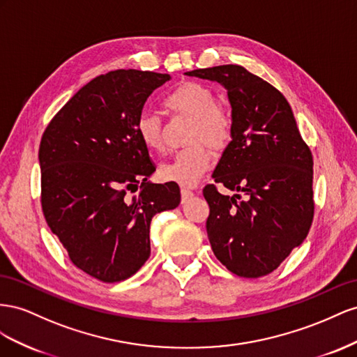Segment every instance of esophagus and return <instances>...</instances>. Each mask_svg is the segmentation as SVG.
<instances>
[{"label":"esophagus","mask_w":357,"mask_h":357,"mask_svg":"<svg viewBox=\"0 0 357 357\" xmlns=\"http://www.w3.org/2000/svg\"><path fill=\"white\" fill-rule=\"evenodd\" d=\"M192 195H195V192H192L190 188H187V187H182L181 188V196H182V200H187V199H190Z\"/></svg>","instance_id":"esophagus-1"}]
</instances>
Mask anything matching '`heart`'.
Listing matches in <instances>:
<instances>
[{
  "instance_id": "obj_1",
  "label": "heart",
  "mask_w": 357,
  "mask_h": 357,
  "mask_svg": "<svg viewBox=\"0 0 357 357\" xmlns=\"http://www.w3.org/2000/svg\"><path fill=\"white\" fill-rule=\"evenodd\" d=\"M162 107L170 115L191 118L187 142L192 145L178 151L170 161L162 162L160 176L182 185H195L212 165L211 149L204 142L213 148L226 144L231 135V118L226 107L217 103L213 91L199 82H185L170 91L162 98ZM136 133L148 151H165L162 122L155 112H140L136 119Z\"/></svg>"
}]
</instances>
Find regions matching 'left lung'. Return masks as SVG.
Listing matches in <instances>:
<instances>
[{
	"mask_svg": "<svg viewBox=\"0 0 357 357\" xmlns=\"http://www.w3.org/2000/svg\"><path fill=\"white\" fill-rule=\"evenodd\" d=\"M185 75L217 80L231 105V142L212 178L242 195L224 196L215 184L203 188L212 251L238 277H263L308 235L314 217L312 154L289 101L266 80L236 64Z\"/></svg>",
	"mask_w": 357,
	"mask_h": 357,
	"instance_id": "left-lung-1",
	"label": "left lung"
}]
</instances>
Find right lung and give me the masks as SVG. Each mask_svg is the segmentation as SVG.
Returning a JSON list of instances; mask_svg holds the SVG:
<instances>
[{
  "label": "right lung",
  "mask_w": 357,
  "mask_h": 357,
  "mask_svg": "<svg viewBox=\"0 0 357 357\" xmlns=\"http://www.w3.org/2000/svg\"><path fill=\"white\" fill-rule=\"evenodd\" d=\"M170 79L133 68L100 75L67 101L40 142L47 226L75 266L103 282L144 266L152 217L181 202L176 182L148 181L155 167L136 133L146 98Z\"/></svg>",
  "instance_id": "obj_1"
}]
</instances>
